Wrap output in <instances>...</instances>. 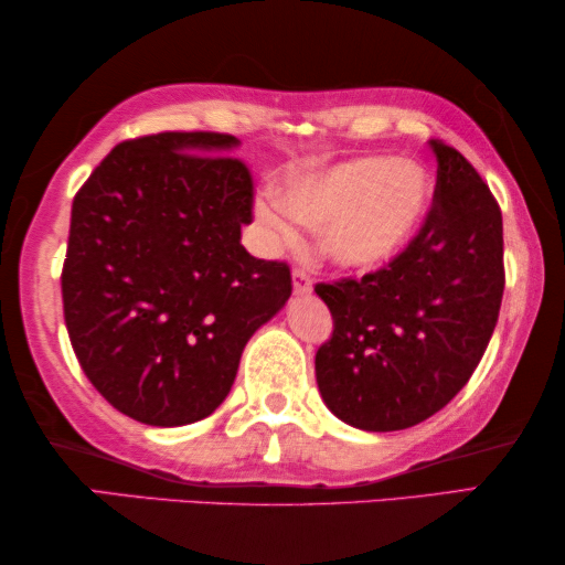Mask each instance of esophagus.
Wrapping results in <instances>:
<instances>
[{
	"mask_svg": "<svg viewBox=\"0 0 565 565\" xmlns=\"http://www.w3.org/2000/svg\"><path fill=\"white\" fill-rule=\"evenodd\" d=\"M313 288V280L311 275L306 273V269H292V290L298 292V296H306V292H311Z\"/></svg>",
	"mask_w": 565,
	"mask_h": 565,
	"instance_id": "34e87169",
	"label": "esophagus"
}]
</instances>
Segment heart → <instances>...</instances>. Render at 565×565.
<instances>
[{"label":"heart","instance_id":"1","mask_svg":"<svg viewBox=\"0 0 565 565\" xmlns=\"http://www.w3.org/2000/svg\"><path fill=\"white\" fill-rule=\"evenodd\" d=\"M429 203L422 167L391 157H360L296 174L282 198L257 203V221L277 244L296 242L292 218L319 228L321 254L339 267H375L404 249Z\"/></svg>","mask_w":565,"mask_h":565}]
</instances>
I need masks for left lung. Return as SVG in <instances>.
Here are the masks:
<instances>
[{"label":"left lung","instance_id":"left-lung-1","mask_svg":"<svg viewBox=\"0 0 565 565\" xmlns=\"http://www.w3.org/2000/svg\"><path fill=\"white\" fill-rule=\"evenodd\" d=\"M422 228L388 265L316 285L334 331L316 352L323 404L367 431L429 419L458 396L497 329L504 296L501 207L473 164L437 138Z\"/></svg>","mask_w":565,"mask_h":565}]
</instances>
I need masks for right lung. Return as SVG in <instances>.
<instances>
[{"label":"right lung","instance_id":"add662e5","mask_svg":"<svg viewBox=\"0 0 565 565\" xmlns=\"http://www.w3.org/2000/svg\"><path fill=\"white\" fill-rule=\"evenodd\" d=\"M238 141L164 130L115 146L74 195L61 269L84 375L151 427L211 416L246 342L292 292L285 262L252 257L254 182Z\"/></svg>","mask_w":565,"mask_h":565}]
</instances>
